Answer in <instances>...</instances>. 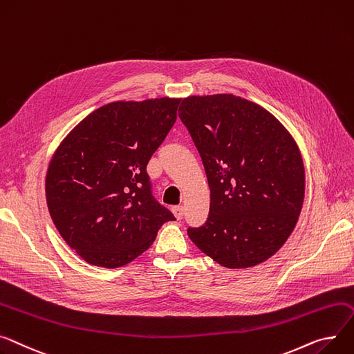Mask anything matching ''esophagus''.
I'll return each instance as SVG.
<instances>
[{"instance_id":"34e87169","label":"esophagus","mask_w":354,"mask_h":354,"mask_svg":"<svg viewBox=\"0 0 354 354\" xmlns=\"http://www.w3.org/2000/svg\"><path fill=\"white\" fill-rule=\"evenodd\" d=\"M172 212H174V215L176 216V219H178V221H180V219L183 218L185 209H183V206H182V205H178V206H174V207H172Z\"/></svg>"}]
</instances>
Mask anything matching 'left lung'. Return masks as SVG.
<instances>
[{
  "instance_id": "left-lung-1",
  "label": "left lung",
  "mask_w": 354,
  "mask_h": 354,
  "mask_svg": "<svg viewBox=\"0 0 354 354\" xmlns=\"http://www.w3.org/2000/svg\"><path fill=\"white\" fill-rule=\"evenodd\" d=\"M182 124L206 172V222L187 236L229 269L262 263L285 245L304 198L299 148L276 118L241 97L185 98Z\"/></svg>"
}]
</instances>
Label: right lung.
<instances>
[{
	"label": "right lung",
	"mask_w": 354,
	"mask_h": 354,
	"mask_svg": "<svg viewBox=\"0 0 354 354\" xmlns=\"http://www.w3.org/2000/svg\"><path fill=\"white\" fill-rule=\"evenodd\" d=\"M180 100L112 102L89 113L46 174L50 215L84 261L120 268L155 241L172 212L152 194L148 162L176 121Z\"/></svg>",
	"instance_id": "1"
}]
</instances>
